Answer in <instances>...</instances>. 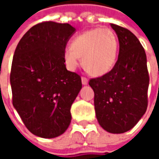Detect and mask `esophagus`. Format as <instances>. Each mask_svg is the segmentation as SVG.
I'll list each match as a JSON object with an SVG mask.
<instances>
[{
	"mask_svg": "<svg viewBox=\"0 0 159 159\" xmlns=\"http://www.w3.org/2000/svg\"><path fill=\"white\" fill-rule=\"evenodd\" d=\"M81 82H82L83 85H88L89 80H88L87 78H85V77H82V78H81Z\"/></svg>",
	"mask_w": 159,
	"mask_h": 159,
	"instance_id": "obj_1",
	"label": "esophagus"
}]
</instances>
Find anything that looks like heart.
I'll use <instances>...</instances> for the list:
<instances>
[{
  "label": "heart",
  "mask_w": 159,
  "mask_h": 159,
  "mask_svg": "<svg viewBox=\"0 0 159 159\" xmlns=\"http://www.w3.org/2000/svg\"><path fill=\"white\" fill-rule=\"evenodd\" d=\"M119 42L110 29L94 28L76 36L64 50V60L70 70L76 69L82 57V66L92 76H102L111 70L118 56Z\"/></svg>",
  "instance_id": "obj_1"
}]
</instances>
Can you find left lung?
Returning a JSON list of instances; mask_svg holds the SVG:
<instances>
[{"label":"left lung","mask_w":159,"mask_h":159,"mask_svg":"<svg viewBox=\"0 0 159 159\" xmlns=\"http://www.w3.org/2000/svg\"><path fill=\"white\" fill-rule=\"evenodd\" d=\"M111 26L118 36L119 52L112 70L92 79L95 110L99 125L111 134L129 131L142 119L148 105L149 73L147 57L137 37L117 25Z\"/></svg>","instance_id":"8db88e82"}]
</instances>
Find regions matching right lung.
Returning <instances> with one entry per match:
<instances>
[{
  "mask_svg": "<svg viewBox=\"0 0 159 159\" xmlns=\"http://www.w3.org/2000/svg\"><path fill=\"white\" fill-rule=\"evenodd\" d=\"M76 29L43 22L29 29L16 48L10 72L13 106L34 135L55 138L70 124V107L81 78L67 70L64 50Z\"/></svg>",
  "mask_w": 159,
  "mask_h": 159,
  "instance_id": "right-lung-1",
  "label": "right lung"
}]
</instances>
